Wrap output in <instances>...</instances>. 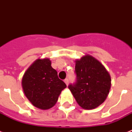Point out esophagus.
Segmentation results:
<instances>
[{"label": "esophagus", "mask_w": 132, "mask_h": 132, "mask_svg": "<svg viewBox=\"0 0 132 132\" xmlns=\"http://www.w3.org/2000/svg\"><path fill=\"white\" fill-rule=\"evenodd\" d=\"M64 82H65V84H66V86H68V82H69V81H68V79H64Z\"/></svg>", "instance_id": "esophagus-1"}]
</instances>
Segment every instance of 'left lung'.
<instances>
[{"label": "left lung", "mask_w": 132, "mask_h": 132, "mask_svg": "<svg viewBox=\"0 0 132 132\" xmlns=\"http://www.w3.org/2000/svg\"><path fill=\"white\" fill-rule=\"evenodd\" d=\"M75 62L76 81L68 85V88L81 108H95L108 96L110 76L104 66L92 56L86 55Z\"/></svg>", "instance_id": "obj_1"}]
</instances>
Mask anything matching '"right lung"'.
Returning <instances> with one entry per match:
<instances>
[{"mask_svg":"<svg viewBox=\"0 0 132 132\" xmlns=\"http://www.w3.org/2000/svg\"><path fill=\"white\" fill-rule=\"evenodd\" d=\"M26 96L38 108L47 110L57 101L61 92L66 88L57 72L51 67L49 59H38L28 68L22 81Z\"/></svg>","mask_w":132,"mask_h":132,"instance_id":"1","label":"right lung"}]
</instances>
